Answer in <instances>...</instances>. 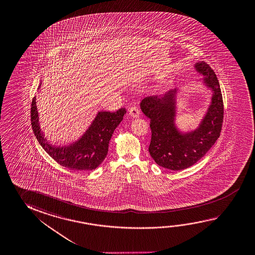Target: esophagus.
<instances>
[{
  "label": "esophagus",
  "mask_w": 255,
  "mask_h": 255,
  "mask_svg": "<svg viewBox=\"0 0 255 255\" xmlns=\"http://www.w3.org/2000/svg\"><path fill=\"white\" fill-rule=\"evenodd\" d=\"M129 114L130 117H134V118H137V117H139V115H140V112H139V110H138V108L134 106V107H131V108H129Z\"/></svg>",
  "instance_id": "34e87169"
}]
</instances>
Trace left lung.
Returning <instances> with one entry per match:
<instances>
[{
  "label": "left lung",
  "instance_id": "obj_1",
  "mask_svg": "<svg viewBox=\"0 0 255 255\" xmlns=\"http://www.w3.org/2000/svg\"><path fill=\"white\" fill-rule=\"evenodd\" d=\"M195 67L205 76V85L213 91L211 105L197 129L181 133L176 128V89L163 96L146 97L140 102L142 112L150 119L149 154L159 166L172 171L192 166L221 135L224 107L217 76L205 61L196 63Z\"/></svg>",
  "mask_w": 255,
  "mask_h": 255
}]
</instances>
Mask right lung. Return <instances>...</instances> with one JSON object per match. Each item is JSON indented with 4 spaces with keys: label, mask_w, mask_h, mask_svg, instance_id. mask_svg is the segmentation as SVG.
Wrapping results in <instances>:
<instances>
[{
    "label": "right lung",
    "mask_w": 255,
    "mask_h": 255,
    "mask_svg": "<svg viewBox=\"0 0 255 255\" xmlns=\"http://www.w3.org/2000/svg\"><path fill=\"white\" fill-rule=\"evenodd\" d=\"M126 114V109L116 112H99L94 121L79 140L69 146L50 145L39 125L35 97L31 104V125L38 142L50 157L63 167L76 171H91L100 166L106 158L114 130Z\"/></svg>",
    "instance_id": "1"
}]
</instances>
